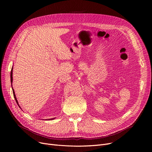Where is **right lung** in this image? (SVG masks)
Segmentation results:
<instances>
[{"instance_id":"add662e5","label":"right lung","mask_w":152,"mask_h":152,"mask_svg":"<svg viewBox=\"0 0 152 152\" xmlns=\"http://www.w3.org/2000/svg\"><path fill=\"white\" fill-rule=\"evenodd\" d=\"M13 68H12V70H11V73H10V79H11V84H12V81H13V77H12V75H13ZM12 90H13V96H14V97H15V100H16V102H17V103H18V101H17V97H16V96H15V92H14V90H13V89L12 88ZM19 106V105H18ZM55 119V118H52V119H49V120H52V119Z\"/></svg>"}]
</instances>
